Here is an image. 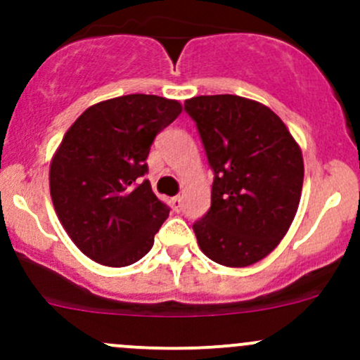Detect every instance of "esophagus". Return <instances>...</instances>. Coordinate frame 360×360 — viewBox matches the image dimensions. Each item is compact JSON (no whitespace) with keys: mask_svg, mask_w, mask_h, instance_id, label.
Instances as JSON below:
<instances>
[{"mask_svg":"<svg viewBox=\"0 0 360 360\" xmlns=\"http://www.w3.org/2000/svg\"><path fill=\"white\" fill-rule=\"evenodd\" d=\"M172 207H174V210H176V212H179L181 207H183V198H181L179 195L172 198Z\"/></svg>","mask_w":360,"mask_h":360,"instance_id":"1","label":"esophagus"}]
</instances>
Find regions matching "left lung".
Masks as SVG:
<instances>
[{"instance_id":"left-lung-1","label":"left lung","mask_w":360,"mask_h":360,"mask_svg":"<svg viewBox=\"0 0 360 360\" xmlns=\"http://www.w3.org/2000/svg\"><path fill=\"white\" fill-rule=\"evenodd\" d=\"M184 110L214 170L210 209L193 224L198 245L223 266L257 263L296 216L304 176L300 144L270 108L245 97H193Z\"/></svg>"}]
</instances>
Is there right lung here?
Listing matches in <instances>:
<instances>
[{"mask_svg": "<svg viewBox=\"0 0 360 360\" xmlns=\"http://www.w3.org/2000/svg\"><path fill=\"white\" fill-rule=\"evenodd\" d=\"M181 103L130 94L103 101L76 118L50 163V195L64 230L85 256L122 268L153 248L169 216L150 181L146 158Z\"/></svg>", "mask_w": 360, "mask_h": 360, "instance_id": "add662e5", "label": "right lung"}]
</instances>
